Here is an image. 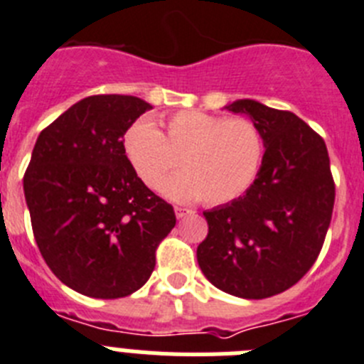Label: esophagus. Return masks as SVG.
<instances>
[{"mask_svg": "<svg viewBox=\"0 0 364 364\" xmlns=\"http://www.w3.org/2000/svg\"><path fill=\"white\" fill-rule=\"evenodd\" d=\"M189 213H191V210H188V208H180V205H176L175 208L176 218H184L186 215H189Z\"/></svg>", "mask_w": 364, "mask_h": 364, "instance_id": "34e87169", "label": "esophagus"}]
</instances>
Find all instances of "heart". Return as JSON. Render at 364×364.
<instances>
[{"instance_id":"heart-1","label":"heart","mask_w":364,"mask_h":364,"mask_svg":"<svg viewBox=\"0 0 364 364\" xmlns=\"http://www.w3.org/2000/svg\"><path fill=\"white\" fill-rule=\"evenodd\" d=\"M124 153L151 189H159L178 166L164 191L176 200L228 204L242 197L257 180L264 160V138L250 118H224L202 111H178L162 122L138 120L124 134Z\"/></svg>"}]
</instances>
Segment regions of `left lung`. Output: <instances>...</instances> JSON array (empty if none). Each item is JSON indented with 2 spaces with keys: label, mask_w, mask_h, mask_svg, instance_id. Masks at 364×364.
<instances>
[{
  "label": "left lung",
  "mask_w": 364,
  "mask_h": 364,
  "mask_svg": "<svg viewBox=\"0 0 364 364\" xmlns=\"http://www.w3.org/2000/svg\"><path fill=\"white\" fill-rule=\"evenodd\" d=\"M228 111L252 118L264 138L253 186L204 211L208 237L197 260L218 290L266 299L297 284L314 266L332 220L336 184L323 138L290 111L237 100Z\"/></svg>",
  "instance_id": "obj_1"
}]
</instances>
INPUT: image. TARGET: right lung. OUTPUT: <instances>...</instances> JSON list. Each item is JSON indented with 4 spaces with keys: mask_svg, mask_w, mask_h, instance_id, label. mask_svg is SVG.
<instances>
[{
    "mask_svg": "<svg viewBox=\"0 0 364 364\" xmlns=\"http://www.w3.org/2000/svg\"><path fill=\"white\" fill-rule=\"evenodd\" d=\"M151 105L96 95L40 133L23 176L32 233L50 272L78 294L127 297L156 264L175 228L173 205L138 178L124 134Z\"/></svg>",
    "mask_w": 364,
    "mask_h": 364,
    "instance_id": "1",
    "label": "right lung"
}]
</instances>
